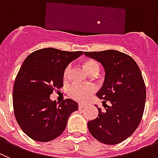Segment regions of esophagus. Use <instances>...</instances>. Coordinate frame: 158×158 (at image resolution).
<instances>
[{
  "instance_id": "obj_1",
  "label": "esophagus",
  "mask_w": 158,
  "mask_h": 158,
  "mask_svg": "<svg viewBox=\"0 0 158 158\" xmlns=\"http://www.w3.org/2000/svg\"><path fill=\"white\" fill-rule=\"evenodd\" d=\"M85 106H86V105H85V104L79 103V109H83Z\"/></svg>"
}]
</instances>
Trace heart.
<instances>
[{
	"instance_id": "heart-1",
	"label": "heart",
	"mask_w": 158,
	"mask_h": 158,
	"mask_svg": "<svg viewBox=\"0 0 158 158\" xmlns=\"http://www.w3.org/2000/svg\"><path fill=\"white\" fill-rule=\"evenodd\" d=\"M86 70L89 74L93 72H98L100 70V66L98 63L94 60H88L85 62ZM72 66L69 64L65 68L64 72L63 77L64 80H68L69 79L71 73ZM96 90L95 86L91 84H81L78 82H73L69 88V96L74 100L79 102H84L89 98V96Z\"/></svg>"
}]
</instances>
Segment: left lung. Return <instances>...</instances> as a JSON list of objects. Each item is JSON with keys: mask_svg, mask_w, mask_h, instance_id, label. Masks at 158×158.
<instances>
[{"mask_svg": "<svg viewBox=\"0 0 158 158\" xmlns=\"http://www.w3.org/2000/svg\"><path fill=\"white\" fill-rule=\"evenodd\" d=\"M106 71L105 82L97 93L105 110L88 122L89 133L98 141L115 145L130 137L139 127L146 103V85L139 66L129 55L116 50L84 52ZM106 101L110 102L109 106Z\"/></svg>", "mask_w": 158, "mask_h": 158, "instance_id": "obj_1", "label": "left lung"}]
</instances>
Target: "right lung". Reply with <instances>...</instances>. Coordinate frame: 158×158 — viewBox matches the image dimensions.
<instances>
[{"label": "right lung", "mask_w": 158, "mask_h": 158, "mask_svg": "<svg viewBox=\"0 0 158 158\" xmlns=\"http://www.w3.org/2000/svg\"><path fill=\"white\" fill-rule=\"evenodd\" d=\"M82 54L45 48L31 52L17 74L13 86L14 114L23 131L38 142H49L62 134L78 103L67 98L57 105L49 97L64 86V72Z\"/></svg>", "instance_id": "add662e5"}]
</instances>
